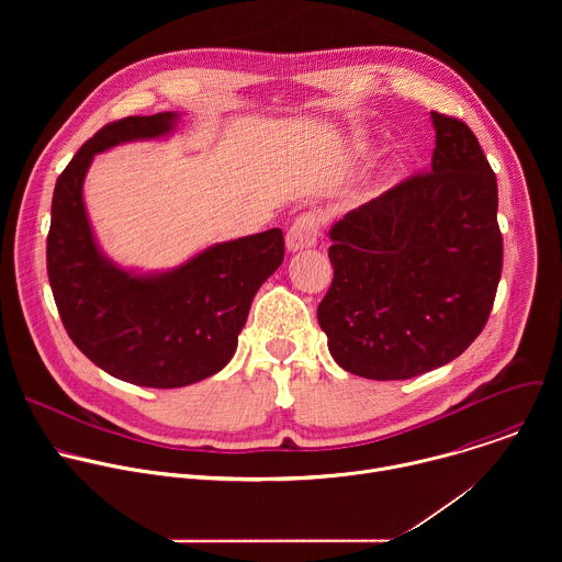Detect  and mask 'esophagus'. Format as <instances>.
<instances>
[{
    "label": "esophagus",
    "mask_w": 562,
    "mask_h": 562,
    "mask_svg": "<svg viewBox=\"0 0 562 562\" xmlns=\"http://www.w3.org/2000/svg\"><path fill=\"white\" fill-rule=\"evenodd\" d=\"M319 233H323V220H319V215L313 211L302 213L300 217H295V222L286 231L289 251H300V249L313 247L317 243Z\"/></svg>",
    "instance_id": "obj_1"
}]
</instances>
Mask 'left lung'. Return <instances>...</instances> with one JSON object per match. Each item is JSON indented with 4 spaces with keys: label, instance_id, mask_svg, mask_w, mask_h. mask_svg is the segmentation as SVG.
<instances>
[{
    "label": "left lung",
    "instance_id": "obj_1",
    "mask_svg": "<svg viewBox=\"0 0 562 562\" xmlns=\"http://www.w3.org/2000/svg\"><path fill=\"white\" fill-rule=\"evenodd\" d=\"M431 120V169L329 231L334 282L317 323L334 360L369 380H407L458 358L485 329L503 271L496 173L462 120Z\"/></svg>",
    "mask_w": 562,
    "mask_h": 562
}]
</instances>
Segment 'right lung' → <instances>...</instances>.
I'll return each mask as SVG.
<instances>
[{"mask_svg":"<svg viewBox=\"0 0 562 562\" xmlns=\"http://www.w3.org/2000/svg\"><path fill=\"white\" fill-rule=\"evenodd\" d=\"M178 113L124 117L100 128L55 182L46 269L68 338L100 369L131 384L187 386L235 353L254 295L284 260V235L269 228L213 245L182 267L135 276L95 245L82 184L95 153L173 131Z\"/></svg>","mask_w":562,"mask_h":562,"instance_id":"add662e5","label":"right lung"}]
</instances>
